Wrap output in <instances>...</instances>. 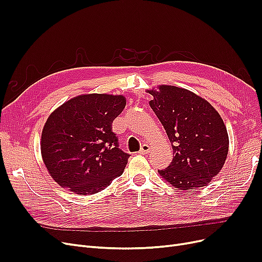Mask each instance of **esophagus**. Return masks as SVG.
<instances>
[{
    "instance_id": "34e87169",
    "label": "esophagus",
    "mask_w": 262,
    "mask_h": 262,
    "mask_svg": "<svg viewBox=\"0 0 262 262\" xmlns=\"http://www.w3.org/2000/svg\"><path fill=\"white\" fill-rule=\"evenodd\" d=\"M150 152V146L148 144H143L140 148V154H148Z\"/></svg>"
}]
</instances>
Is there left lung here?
<instances>
[{
    "instance_id": "1",
    "label": "left lung",
    "mask_w": 262,
    "mask_h": 262,
    "mask_svg": "<svg viewBox=\"0 0 262 262\" xmlns=\"http://www.w3.org/2000/svg\"><path fill=\"white\" fill-rule=\"evenodd\" d=\"M146 92L149 106L167 132L173 148L170 166L158 171L163 181L180 190L207 186L222 170L229 139L215 108L188 89L159 85Z\"/></svg>"
}]
</instances>
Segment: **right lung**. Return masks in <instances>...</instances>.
I'll return each mask as SVG.
<instances>
[{
  "label": "right lung",
  "instance_id": "add662e5",
  "mask_svg": "<svg viewBox=\"0 0 262 262\" xmlns=\"http://www.w3.org/2000/svg\"><path fill=\"white\" fill-rule=\"evenodd\" d=\"M125 96L80 94L49 116L41 134V156L49 174L62 188L79 195L104 190L125 169L129 155L118 146L114 120Z\"/></svg>",
  "mask_w": 262,
  "mask_h": 262
}]
</instances>
